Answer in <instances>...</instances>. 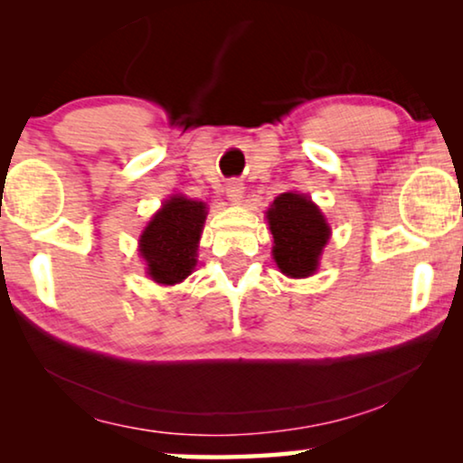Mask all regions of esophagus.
<instances>
[{"label": "esophagus", "mask_w": 463, "mask_h": 463, "mask_svg": "<svg viewBox=\"0 0 463 463\" xmlns=\"http://www.w3.org/2000/svg\"><path fill=\"white\" fill-rule=\"evenodd\" d=\"M225 194H227V198H230V202H236V204H240V202H242V195H244V187H242V183L236 181V179L227 181V185H225Z\"/></svg>", "instance_id": "obj_1"}]
</instances>
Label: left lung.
Returning a JSON list of instances; mask_svg holds the SVG:
<instances>
[{"instance_id":"8db88e82","label":"left lung","mask_w":463,"mask_h":463,"mask_svg":"<svg viewBox=\"0 0 463 463\" xmlns=\"http://www.w3.org/2000/svg\"><path fill=\"white\" fill-rule=\"evenodd\" d=\"M274 259L284 274L306 278L314 274L322 246L328 240V225L307 195L282 194L268 211Z\"/></svg>"}]
</instances>
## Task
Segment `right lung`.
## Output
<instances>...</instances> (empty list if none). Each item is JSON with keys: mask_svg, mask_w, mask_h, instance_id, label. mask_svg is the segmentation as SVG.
Instances as JSON below:
<instances>
[{"mask_svg": "<svg viewBox=\"0 0 463 463\" xmlns=\"http://www.w3.org/2000/svg\"><path fill=\"white\" fill-rule=\"evenodd\" d=\"M204 219V202L176 195L149 221L141 236V255L156 282L176 284L192 274Z\"/></svg>", "mask_w": 463, "mask_h": 463, "instance_id": "obj_1", "label": "right lung"}]
</instances>
